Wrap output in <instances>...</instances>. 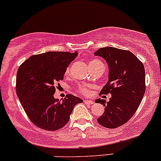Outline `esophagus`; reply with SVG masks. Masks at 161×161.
Instances as JSON below:
<instances>
[{
    "label": "esophagus",
    "instance_id": "1",
    "mask_svg": "<svg viewBox=\"0 0 161 161\" xmlns=\"http://www.w3.org/2000/svg\"><path fill=\"white\" fill-rule=\"evenodd\" d=\"M83 102L86 103V104H89V105H91V104H92V103H93L92 100H86H86H84Z\"/></svg>",
    "mask_w": 161,
    "mask_h": 161
}]
</instances>
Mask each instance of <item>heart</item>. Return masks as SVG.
<instances>
[{
  "mask_svg": "<svg viewBox=\"0 0 161 161\" xmlns=\"http://www.w3.org/2000/svg\"><path fill=\"white\" fill-rule=\"evenodd\" d=\"M100 63H102L101 61H99V60H97V59L91 60V61H90V69H91V68L93 67V66L97 65V64H100ZM66 73H67V74H69V69H67V71H66ZM78 91H79V92H80V93L84 94V95H86V94L89 93V87H88V86L85 85V84H82V85L79 86L78 87Z\"/></svg>",
  "mask_w": 161,
  "mask_h": 161,
  "instance_id": "b5f03b06",
  "label": "heart"
}]
</instances>
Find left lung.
Returning a JSON list of instances; mask_svg holds the SVG:
<instances>
[{
    "mask_svg": "<svg viewBox=\"0 0 161 161\" xmlns=\"http://www.w3.org/2000/svg\"><path fill=\"white\" fill-rule=\"evenodd\" d=\"M94 54L103 58L109 68L108 82L100 95L111 94L108 102L100 99L95 101L105 107L97 121L103 127L115 129L129 121L139 108L146 91L145 69L129 50L108 47Z\"/></svg>",
    "mask_w": 161,
    "mask_h": 161,
    "instance_id": "1",
    "label": "left lung"
}]
</instances>
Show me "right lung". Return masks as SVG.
Listing matches in <instances>:
<instances>
[{
	"label": "right lung",
	"mask_w": 161,
	"mask_h": 161,
	"mask_svg": "<svg viewBox=\"0 0 161 161\" xmlns=\"http://www.w3.org/2000/svg\"><path fill=\"white\" fill-rule=\"evenodd\" d=\"M77 55V51H49L32 55L19 66L16 93L30 121L40 129L55 131L64 127L74 107L83 101L71 94L61 100L53 97L55 84L63 80Z\"/></svg>",
	"instance_id": "obj_1"
}]
</instances>
